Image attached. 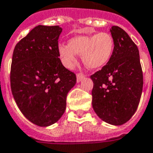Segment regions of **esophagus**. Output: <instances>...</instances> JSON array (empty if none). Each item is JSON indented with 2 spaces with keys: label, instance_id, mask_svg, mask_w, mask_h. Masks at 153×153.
Masks as SVG:
<instances>
[{
  "label": "esophagus",
  "instance_id": "1",
  "mask_svg": "<svg viewBox=\"0 0 153 153\" xmlns=\"http://www.w3.org/2000/svg\"><path fill=\"white\" fill-rule=\"evenodd\" d=\"M84 78L85 75H83L82 74H77V82H80Z\"/></svg>",
  "mask_w": 153,
  "mask_h": 153
}]
</instances>
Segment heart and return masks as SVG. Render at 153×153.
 Here are the masks:
<instances>
[{
    "label": "heart",
    "instance_id": "1",
    "mask_svg": "<svg viewBox=\"0 0 153 153\" xmlns=\"http://www.w3.org/2000/svg\"><path fill=\"white\" fill-rule=\"evenodd\" d=\"M114 48L115 42L111 34L100 32L96 34L74 37L70 39L68 45H58V51L66 68H73L78 62V54H82V60L85 66L96 70L110 61Z\"/></svg>",
    "mask_w": 153,
    "mask_h": 153
}]
</instances>
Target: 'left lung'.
<instances>
[{"mask_svg": "<svg viewBox=\"0 0 153 153\" xmlns=\"http://www.w3.org/2000/svg\"><path fill=\"white\" fill-rule=\"evenodd\" d=\"M110 32L115 42L110 61L91 76L92 107L102 121L111 125L128 122L138 108L143 90V72L137 46L119 26Z\"/></svg>", "mask_w": 153, "mask_h": 153, "instance_id": "8db88e82", "label": "left lung"}]
</instances>
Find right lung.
Segmentation results:
<instances>
[{"label":"right lung","mask_w":153,"mask_h":153,"mask_svg":"<svg viewBox=\"0 0 153 153\" xmlns=\"http://www.w3.org/2000/svg\"><path fill=\"white\" fill-rule=\"evenodd\" d=\"M58 25H38L15 46L10 85L17 107L31 123L48 127L59 120L76 76L58 53Z\"/></svg>","instance_id":"right-lung-1"}]
</instances>
